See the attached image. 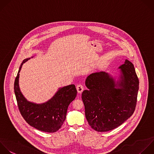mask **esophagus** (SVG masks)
<instances>
[{"label":"esophagus","mask_w":154,"mask_h":154,"mask_svg":"<svg viewBox=\"0 0 154 154\" xmlns=\"http://www.w3.org/2000/svg\"><path fill=\"white\" fill-rule=\"evenodd\" d=\"M76 89H77V91H78V93H81L84 90V86L81 84H79V85H77Z\"/></svg>","instance_id":"obj_1"}]
</instances>
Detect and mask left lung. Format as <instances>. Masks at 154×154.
<instances>
[{"mask_svg": "<svg viewBox=\"0 0 154 154\" xmlns=\"http://www.w3.org/2000/svg\"><path fill=\"white\" fill-rule=\"evenodd\" d=\"M119 68L122 72L119 82L104 72L91 73L86 79L88 90L82 92V99L88 123L96 131L117 128L135 109L139 81L134 66L126 60Z\"/></svg>", "mask_w": 154, "mask_h": 154, "instance_id": "8db88e82", "label": "left lung"}]
</instances>
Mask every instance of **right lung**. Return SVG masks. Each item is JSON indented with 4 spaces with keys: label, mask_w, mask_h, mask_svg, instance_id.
I'll return each mask as SVG.
<instances>
[{
    "label": "right lung",
    "mask_w": 154,
    "mask_h": 154,
    "mask_svg": "<svg viewBox=\"0 0 154 154\" xmlns=\"http://www.w3.org/2000/svg\"><path fill=\"white\" fill-rule=\"evenodd\" d=\"M22 63L14 82V93L20 114L31 126L44 132H55L63 125L69 104L75 99L77 90L74 84L60 88L54 97L46 103L36 104L28 102L22 94L19 78Z\"/></svg>",
    "instance_id": "1"
}]
</instances>
